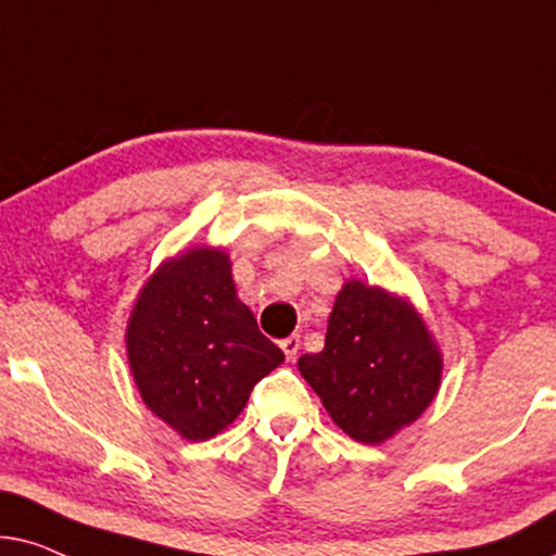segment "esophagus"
Returning <instances> with one entry per match:
<instances>
[{"instance_id":"1","label":"esophagus","mask_w":556,"mask_h":556,"mask_svg":"<svg viewBox=\"0 0 556 556\" xmlns=\"http://www.w3.org/2000/svg\"><path fill=\"white\" fill-rule=\"evenodd\" d=\"M282 351H285V355H287V361H294L298 358V353H300V336H290V338H285L282 343Z\"/></svg>"}]
</instances>
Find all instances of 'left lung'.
<instances>
[{"label":"left lung","mask_w":556,"mask_h":556,"mask_svg":"<svg viewBox=\"0 0 556 556\" xmlns=\"http://www.w3.org/2000/svg\"><path fill=\"white\" fill-rule=\"evenodd\" d=\"M298 368L343 432L379 445L427 409L442 358L406 302L353 279L332 305L325 348Z\"/></svg>","instance_id":"8db88e82"}]
</instances>
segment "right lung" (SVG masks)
I'll return each instance as SVG.
<instances>
[{
	"instance_id": "right-lung-1",
	"label": "right lung",
	"mask_w": 556,
	"mask_h": 556,
	"mask_svg": "<svg viewBox=\"0 0 556 556\" xmlns=\"http://www.w3.org/2000/svg\"><path fill=\"white\" fill-rule=\"evenodd\" d=\"M127 353L144 404L192 442L231 425L285 361L236 298L231 262L218 249L160 266L131 313Z\"/></svg>"
}]
</instances>
